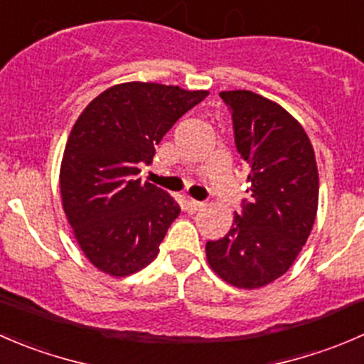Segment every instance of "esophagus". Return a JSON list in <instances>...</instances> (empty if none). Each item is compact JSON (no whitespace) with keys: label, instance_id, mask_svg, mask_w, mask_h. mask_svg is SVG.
<instances>
[{"label":"esophagus","instance_id":"obj_1","mask_svg":"<svg viewBox=\"0 0 364 364\" xmlns=\"http://www.w3.org/2000/svg\"><path fill=\"white\" fill-rule=\"evenodd\" d=\"M205 207V201H198V200H187L186 201V208L189 212H198Z\"/></svg>","mask_w":364,"mask_h":364}]
</instances>
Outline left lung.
Wrapping results in <instances>:
<instances>
[{
  "label": "left lung",
  "instance_id": "8db88e82",
  "mask_svg": "<svg viewBox=\"0 0 364 364\" xmlns=\"http://www.w3.org/2000/svg\"><path fill=\"white\" fill-rule=\"evenodd\" d=\"M219 97L232 113L237 152L250 164V187L230 232L208 240L205 251L230 285L260 289L289 271L311 232L318 205L315 152L279 104L247 90Z\"/></svg>",
  "mask_w": 364,
  "mask_h": 364
}]
</instances>
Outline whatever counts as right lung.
<instances>
[{
    "label": "right lung",
    "mask_w": 364,
    "mask_h": 364,
    "mask_svg": "<svg viewBox=\"0 0 364 364\" xmlns=\"http://www.w3.org/2000/svg\"><path fill=\"white\" fill-rule=\"evenodd\" d=\"M208 92L124 82L92 100L72 127L60 170L65 214L82 253L100 271L129 276L159 253L181 214L164 189L138 178L163 136Z\"/></svg>",
    "instance_id": "1"
}]
</instances>
